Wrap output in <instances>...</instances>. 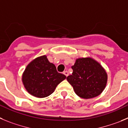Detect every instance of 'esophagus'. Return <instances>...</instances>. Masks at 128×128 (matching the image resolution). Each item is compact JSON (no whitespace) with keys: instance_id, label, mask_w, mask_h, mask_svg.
Wrapping results in <instances>:
<instances>
[{"instance_id":"1","label":"esophagus","mask_w":128,"mask_h":128,"mask_svg":"<svg viewBox=\"0 0 128 128\" xmlns=\"http://www.w3.org/2000/svg\"><path fill=\"white\" fill-rule=\"evenodd\" d=\"M63 74H64V75L66 76H68L69 75V72H68L67 71H64V72H63Z\"/></svg>"}]
</instances>
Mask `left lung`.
<instances>
[{
    "label": "left lung",
    "mask_w": 128,
    "mask_h": 128,
    "mask_svg": "<svg viewBox=\"0 0 128 128\" xmlns=\"http://www.w3.org/2000/svg\"><path fill=\"white\" fill-rule=\"evenodd\" d=\"M71 68L72 74L67 77V80L79 97L84 99L96 97L105 88L106 72L92 58H78Z\"/></svg>",
    "instance_id": "1"
}]
</instances>
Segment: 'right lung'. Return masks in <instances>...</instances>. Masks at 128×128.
<instances>
[{
  "label": "right lung",
  "mask_w": 128,
  "mask_h": 128,
  "mask_svg": "<svg viewBox=\"0 0 128 128\" xmlns=\"http://www.w3.org/2000/svg\"><path fill=\"white\" fill-rule=\"evenodd\" d=\"M66 78L64 74L57 72L56 66L48 61L46 56H43L27 66L22 81L29 94L37 98H45L50 95Z\"/></svg>",
  "instance_id": "obj_1"
}]
</instances>
